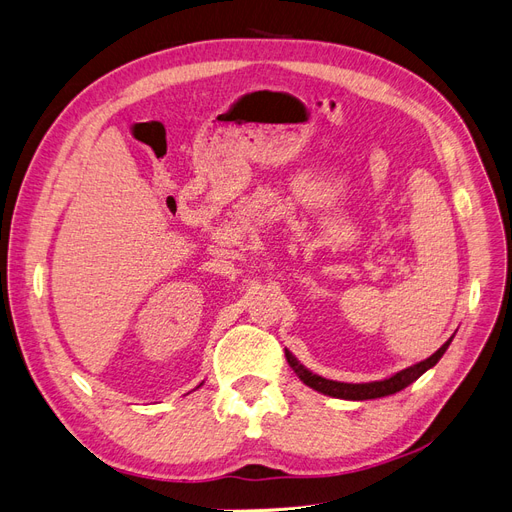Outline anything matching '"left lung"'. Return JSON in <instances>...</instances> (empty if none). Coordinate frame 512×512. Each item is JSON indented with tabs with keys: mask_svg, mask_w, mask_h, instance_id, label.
Instances as JSON below:
<instances>
[{
	"mask_svg": "<svg viewBox=\"0 0 512 512\" xmlns=\"http://www.w3.org/2000/svg\"><path fill=\"white\" fill-rule=\"evenodd\" d=\"M451 342H453V337L448 339V342H446L440 350L433 352V354L429 356V359H425V361H421V363H416V365H412V367H408V369H401V371H397V374L391 376V378L376 380V382H363V384L337 382V380H327V378H322V376H318V374H312V371H309L307 367H303L297 359H294V356H292L288 350H286V361H288V365L294 369V374H297V376L303 380V384L309 386V389H314V391H318V393H322V395L337 397V399L365 401V399H378V397L393 395V393H397V391H401V389H406L408 384H412L414 380L421 378L427 369H431L433 365H436V363L442 359V354L446 352L448 346H451Z\"/></svg>",
	"mask_w": 512,
	"mask_h": 512,
	"instance_id": "8db88e82",
	"label": "left lung"
}]
</instances>
